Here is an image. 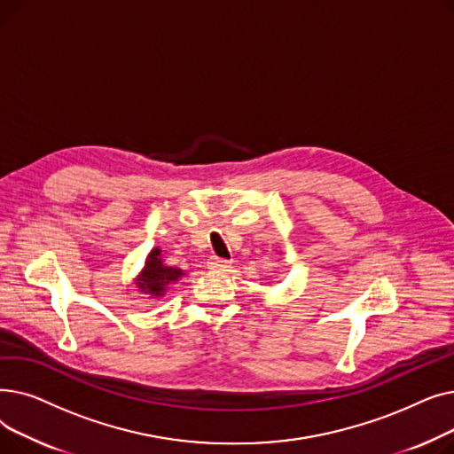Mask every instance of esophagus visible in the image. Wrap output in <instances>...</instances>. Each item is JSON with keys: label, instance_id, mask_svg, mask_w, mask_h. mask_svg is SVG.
Returning <instances> with one entry per match:
<instances>
[{"label": "esophagus", "instance_id": "34e87169", "mask_svg": "<svg viewBox=\"0 0 454 454\" xmlns=\"http://www.w3.org/2000/svg\"><path fill=\"white\" fill-rule=\"evenodd\" d=\"M230 265H231V261L223 259V257H211L207 261V267L211 270H226V269H230Z\"/></svg>", "mask_w": 454, "mask_h": 454}]
</instances>
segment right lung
<instances>
[{
	"label": "right lung",
	"instance_id": "add662e5",
	"mask_svg": "<svg viewBox=\"0 0 454 454\" xmlns=\"http://www.w3.org/2000/svg\"><path fill=\"white\" fill-rule=\"evenodd\" d=\"M182 276L184 270L176 267H167L161 259V250L154 248L145 261V267L136 278V285L143 294H149V298H160L167 287L178 281Z\"/></svg>",
	"mask_w": 454,
	"mask_h": 454
}]
</instances>
